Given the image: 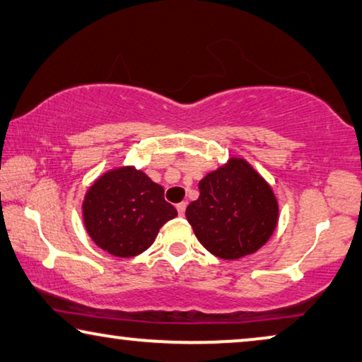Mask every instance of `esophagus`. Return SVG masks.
Masks as SVG:
<instances>
[{
  "instance_id": "34e87169",
  "label": "esophagus",
  "mask_w": 362,
  "mask_h": 362,
  "mask_svg": "<svg viewBox=\"0 0 362 362\" xmlns=\"http://www.w3.org/2000/svg\"><path fill=\"white\" fill-rule=\"evenodd\" d=\"M185 209H187V203L185 202H182V203L177 204V211H179L180 216L185 214Z\"/></svg>"
}]
</instances>
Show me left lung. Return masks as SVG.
<instances>
[{
	"mask_svg": "<svg viewBox=\"0 0 362 362\" xmlns=\"http://www.w3.org/2000/svg\"><path fill=\"white\" fill-rule=\"evenodd\" d=\"M187 221L204 249L223 260L260 250L273 235L279 204L269 183L244 158H229L198 183Z\"/></svg>",
	"mask_w": 362,
	"mask_h": 362,
	"instance_id": "obj_1",
	"label": "left lung"
}]
</instances>
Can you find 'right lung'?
<instances>
[{
	"mask_svg": "<svg viewBox=\"0 0 362 362\" xmlns=\"http://www.w3.org/2000/svg\"><path fill=\"white\" fill-rule=\"evenodd\" d=\"M177 216L164 199V188L134 165L107 170L88 188L83 223L97 247L129 258L148 250L159 229Z\"/></svg>",
	"mask_w": 362,
	"mask_h": 362,
	"instance_id": "right-lung-1",
	"label": "right lung"
}]
</instances>
